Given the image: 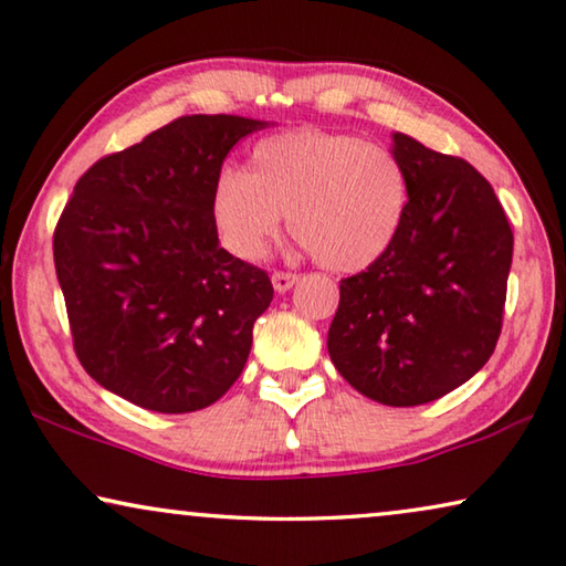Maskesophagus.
I'll return each mask as SVG.
<instances>
[{
    "label": "esophagus",
    "mask_w": 566,
    "mask_h": 566,
    "mask_svg": "<svg viewBox=\"0 0 566 566\" xmlns=\"http://www.w3.org/2000/svg\"><path fill=\"white\" fill-rule=\"evenodd\" d=\"M296 280H300V276L292 274V272H274V274H272V286H274V292H280V294L290 292L292 286L296 284Z\"/></svg>",
    "instance_id": "esophagus-1"
}]
</instances>
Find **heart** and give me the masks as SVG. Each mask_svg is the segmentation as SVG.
Listing matches in <instances>:
<instances>
[{"label": "heart", "instance_id": "1", "mask_svg": "<svg viewBox=\"0 0 566 566\" xmlns=\"http://www.w3.org/2000/svg\"><path fill=\"white\" fill-rule=\"evenodd\" d=\"M410 182L394 150L358 136L318 128L256 143L250 170L224 166L210 192L212 222L224 248L262 260L282 230L336 274L364 272L403 230Z\"/></svg>", "mask_w": 566, "mask_h": 566}]
</instances>
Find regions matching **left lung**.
<instances>
[{
	"instance_id": "obj_1",
	"label": "left lung",
	"mask_w": 566,
	"mask_h": 566,
	"mask_svg": "<svg viewBox=\"0 0 566 566\" xmlns=\"http://www.w3.org/2000/svg\"><path fill=\"white\" fill-rule=\"evenodd\" d=\"M390 138L410 182L403 230L381 262L338 284L326 346L358 394L408 408L488 364L515 242L495 190L470 163L406 133Z\"/></svg>"
}]
</instances>
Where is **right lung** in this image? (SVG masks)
Here are the masks:
<instances>
[{
    "label": "right lung",
    "instance_id": "right-lung-1",
    "mask_svg": "<svg viewBox=\"0 0 566 566\" xmlns=\"http://www.w3.org/2000/svg\"><path fill=\"white\" fill-rule=\"evenodd\" d=\"M266 120L182 116L76 182L54 264L81 366L156 413L208 408L238 381L274 290L220 248L210 192L232 146Z\"/></svg>",
    "mask_w": 566,
    "mask_h": 566
}]
</instances>
